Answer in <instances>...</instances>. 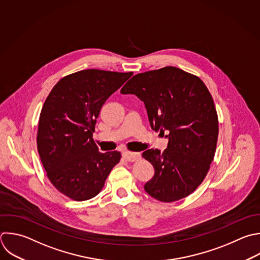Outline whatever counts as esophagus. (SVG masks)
<instances>
[{
  "mask_svg": "<svg viewBox=\"0 0 260 260\" xmlns=\"http://www.w3.org/2000/svg\"><path fill=\"white\" fill-rule=\"evenodd\" d=\"M123 157L128 161H136L139 159L140 154L137 152H131V151H125L123 152Z\"/></svg>",
  "mask_w": 260,
  "mask_h": 260,
  "instance_id": "34e87169",
  "label": "esophagus"
}]
</instances>
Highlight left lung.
<instances>
[{
    "label": "left lung",
    "instance_id": "left-lung-1",
    "mask_svg": "<svg viewBox=\"0 0 260 260\" xmlns=\"http://www.w3.org/2000/svg\"><path fill=\"white\" fill-rule=\"evenodd\" d=\"M121 93L140 99L152 130L169 139L162 153L158 149L142 153L154 168V176L144 190L162 202L190 195L210 168L218 135L216 110L203 81L168 66L136 74Z\"/></svg>",
    "mask_w": 260,
    "mask_h": 260
}]
</instances>
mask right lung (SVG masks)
Masks as SVG:
<instances>
[{
	"label": "right lung",
	"instance_id": "add662e5",
	"mask_svg": "<svg viewBox=\"0 0 260 260\" xmlns=\"http://www.w3.org/2000/svg\"><path fill=\"white\" fill-rule=\"evenodd\" d=\"M132 75L98 69L78 71L63 77L44 104L38 151L51 183L73 200L96 196L120 161L117 150L99 151L92 133L103 105Z\"/></svg>",
	"mask_w": 260,
	"mask_h": 260
}]
</instances>
